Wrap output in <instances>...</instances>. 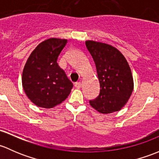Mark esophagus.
Returning <instances> with one entry per match:
<instances>
[{"mask_svg":"<svg viewBox=\"0 0 159 159\" xmlns=\"http://www.w3.org/2000/svg\"><path fill=\"white\" fill-rule=\"evenodd\" d=\"M75 87L77 88V89H80L81 87V83L80 82H77V83H75Z\"/></svg>","mask_w":159,"mask_h":159,"instance_id":"esophagus-1","label":"esophagus"}]
</instances>
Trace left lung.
Wrapping results in <instances>:
<instances>
[{"instance_id":"8db88e82","label":"left lung","mask_w":159,"mask_h":159,"mask_svg":"<svg viewBox=\"0 0 159 159\" xmlns=\"http://www.w3.org/2000/svg\"><path fill=\"white\" fill-rule=\"evenodd\" d=\"M86 46L94 60L100 92L91 106L103 114L119 111L133 90V78L125 57L112 46L87 40Z\"/></svg>"}]
</instances>
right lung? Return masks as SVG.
<instances>
[{"label":"right lung","mask_w":159,"mask_h":159,"mask_svg":"<svg viewBox=\"0 0 159 159\" xmlns=\"http://www.w3.org/2000/svg\"><path fill=\"white\" fill-rule=\"evenodd\" d=\"M67 40L50 38L36 47L27 59L22 85L27 97L39 107L50 109L67 98L73 85L57 59Z\"/></svg>","instance_id":"right-lung-1"}]
</instances>
